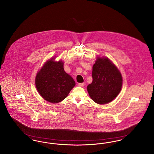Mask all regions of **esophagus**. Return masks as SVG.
Listing matches in <instances>:
<instances>
[{"mask_svg":"<svg viewBox=\"0 0 154 154\" xmlns=\"http://www.w3.org/2000/svg\"><path fill=\"white\" fill-rule=\"evenodd\" d=\"M84 85H85L84 83H79V86L82 87H83L84 86Z\"/></svg>","mask_w":154,"mask_h":154,"instance_id":"obj_1","label":"esophagus"}]
</instances>
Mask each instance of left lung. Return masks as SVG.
<instances>
[{
	"label": "left lung",
	"mask_w": 154,
	"mask_h": 154,
	"mask_svg": "<svg viewBox=\"0 0 154 154\" xmlns=\"http://www.w3.org/2000/svg\"><path fill=\"white\" fill-rule=\"evenodd\" d=\"M92 82L87 86L91 98L98 104L112 101L120 92L122 76L108 58L98 57L92 67Z\"/></svg>",
	"instance_id": "8db88e82"
}]
</instances>
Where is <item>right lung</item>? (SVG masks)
Masks as SVG:
<instances>
[{"label":"right lung","mask_w":154,"mask_h":154,"mask_svg":"<svg viewBox=\"0 0 154 154\" xmlns=\"http://www.w3.org/2000/svg\"><path fill=\"white\" fill-rule=\"evenodd\" d=\"M54 59L48 60L37 72L35 85L44 100L57 103L67 97L75 83L64 71L63 62L61 60L55 62Z\"/></svg>","instance_id":"right-lung-1"}]
</instances>
